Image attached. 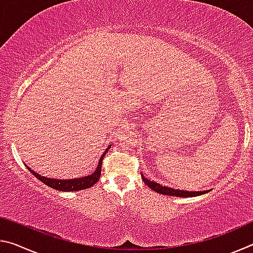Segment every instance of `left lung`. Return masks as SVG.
<instances>
[{
	"instance_id": "obj_1",
	"label": "left lung",
	"mask_w": 253,
	"mask_h": 253,
	"mask_svg": "<svg viewBox=\"0 0 253 253\" xmlns=\"http://www.w3.org/2000/svg\"><path fill=\"white\" fill-rule=\"evenodd\" d=\"M143 181L145 182V184L149 187L152 188L153 191L157 192V193L164 194V195H169V196H179V198H192V196H198L201 194L207 193V191L203 192H190V191H182V190H174V188L170 187H166L163 186L161 184H157L153 181H149V179L145 178L144 176H142Z\"/></svg>"
}]
</instances>
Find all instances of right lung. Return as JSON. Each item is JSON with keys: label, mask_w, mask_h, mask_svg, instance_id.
<instances>
[{"label": "right lung", "mask_w": 253, "mask_h": 253, "mask_svg": "<svg viewBox=\"0 0 253 253\" xmlns=\"http://www.w3.org/2000/svg\"><path fill=\"white\" fill-rule=\"evenodd\" d=\"M108 148H106V151L102 154V156L100 157L99 163H98L97 169L93 172L91 175H88V176L81 177V178H74V179H55V178H48L44 176H41L38 173L34 172L30 168L28 169L31 172L34 176H36L38 179H40L42 183H44L45 185H48L51 188H54V190L58 191H63V192H74V191H80V190H85V188L91 187L92 185L98 182V179L100 178V174H101V164H102V160H104V156L106 155Z\"/></svg>", "instance_id": "add662e5"}]
</instances>
